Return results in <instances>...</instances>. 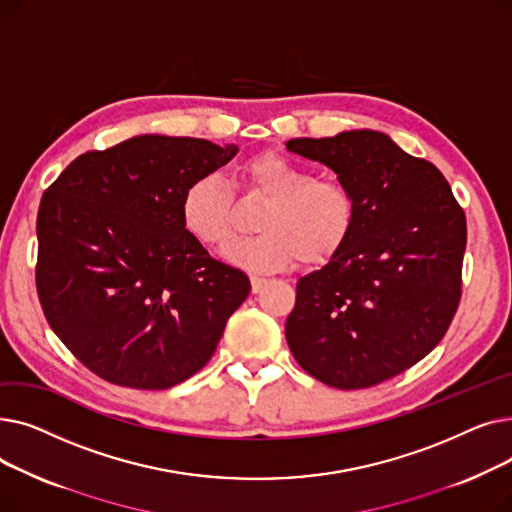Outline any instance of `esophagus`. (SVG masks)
Wrapping results in <instances>:
<instances>
[{"label": "esophagus", "mask_w": 512, "mask_h": 512, "mask_svg": "<svg viewBox=\"0 0 512 512\" xmlns=\"http://www.w3.org/2000/svg\"><path fill=\"white\" fill-rule=\"evenodd\" d=\"M265 284H267L265 278H259V276H253V278H251V288H253V292H259Z\"/></svg>", "instance_id": "34e87169"}]
</instances>
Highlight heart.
Wrapping results in <instances>:
<instances>
[{
    "instance_id": "b5f03b06",
    "label": "heart",
    "mask_w": 512,
    "mask_h": 512,
    "mask_svg": "<svg viewBox=\"0 0 512 512\" xmlns=\"http://www.w3.org/2000/svg\"><path fill=\"white\" fill-rule=\"evenodd\" d=\"M232 186L245 195L265 197L255 228L259 234L238 238L224 259L255 274L284 272L301 259L326 263L353 234L357 201L338 178L315 172L278 151H261L234 168ZM184 230L209 249H222L234 236V197L218 174H201L180 197Z\"/></svg>"
}]
</instances>
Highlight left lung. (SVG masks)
Instances as JSON below:
<instances>
[{
	"label": "left lung",
	"instance_id": "8db88e82",
	"mask_svg": "<svg viewBox=\"0 0 512 512\" xmlns=\"http://www.w3.org/2000/svg\"><path fill=\"white\" fill-rule=\"evenodd\" d=\"M286 149L332 168L357 201L344 249L297 282L290 353L326 386H378L436 348L459 309L465 211L432 161L382 132L290 139Z\"/></svg>",
	"mask_w": 512,
	"mask_h": 512
}]
</instances>
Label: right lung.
<instances>
[{"label": "right lung", "mask_w": 512, "mask_h": 512, "mask_svg": "<svg viewBox=\"0 0 512 512\" xmlns=\"http://www.w3.org/2000/svg\"><path fill=\"white\" fill-rule=\"evenodd\" d=\"M236 151L143 134L78 155L43 193L39 303L68 351L105 382L164 390L188 380L251 292L180 220L186 184Z\"/></svg>", "instance_id": "add662e5"}]
</instances>
